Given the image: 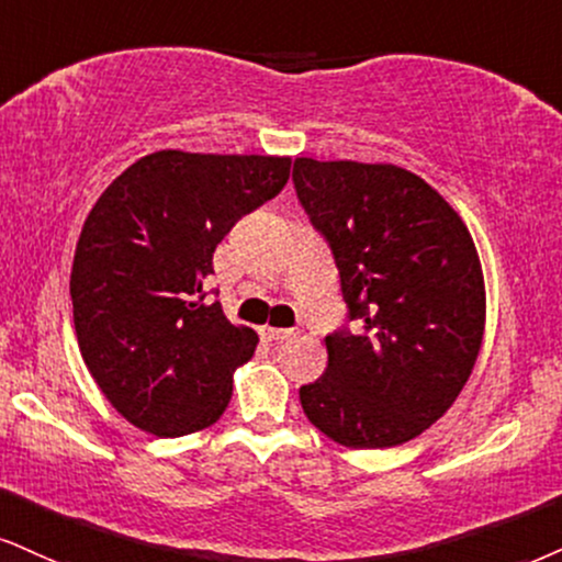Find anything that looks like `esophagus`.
Listing matches in <instances>:
<instances>
[{"mask_svg":"<svg viewBox=\"0 0 562 562\" xmlns=\"http://www.w3.org/2000/svg\"><path fill=\"white\" fill-rule=\"evenodd\" d=\"M260 336L266 338V341H286V338L294 336V330L292 328H270V325H262Z\"/></svg>","mask_w":562,"mask_h":562,"instance_id":"esophagus-1","label":"esophagus"}]
</instances>
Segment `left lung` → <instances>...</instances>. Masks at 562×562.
Returning <instances> with one entry per match:
<instances>
[{
	"label": "left lung",
	"mask_w": 562,
	"mask_h": 562,
	"mask_svg": "<svg viewBox=\"0 0 562 562\" xmlns=\"http://www.w3.org/2000/svg\"><path fill=\"white\" fill-rule=\"evenodd\" d=\"M296 198L334 252L355 330L325 336L304 414L346 448H393L435 425L472 375L484 276L459 213L393 164L294 161Z\"/></svg>",
	"instance_id": "obj_1"
}]
</instances>
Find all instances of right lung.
<instances>
[{
    "label": "right lung",
    "mask_w": 562,
    "mask_h": 562,
    "mask_svg": "<svg viewBox=\"0 0 562 562\" xmlns=\"http://www.w3.org/2000/svg\"><path fill=\"white\" fill-rule=\"evenodd\" d=\"M289 156L156 150L90 207L69 296L82 362L130 425L158 438L211 427L258 334L205 304L213 252L283 190Z\"/></svg>",
    "instance_id": "obj_1"
}]
</instances>
